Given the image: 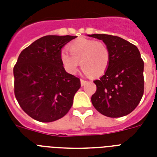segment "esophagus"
<instances>
[{
  "label": "esophagus",
  "mask_w": 157,
  "mask_h": 157,
  "mask_svg": "<svg viewBox=\"0 0 157 157\" xmlns=\"http://www.w3.org/2000/svg\"><path fill=\"white\" fill-rule=\"evenodd\" d=\"M86 83H87V81H85V80H83V79H81V86H85V85H86Z\"/></svg>",
  "instance_id": "1"
}]
</instances>
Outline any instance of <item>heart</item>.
Masks as SVG:
<instances>
[{
    "label": "heart",
    "mask_w": 157,
    "mask_h": 157,
    "mask_svg": "<svg viewBox=\"0 0 157 157\" xmlns=\"http://www.w3.org/2000/svg\"><path fill=\"white\" fill-rule=\"evenodd\" d=\"M69 51H62L60 60L69 73H75L81 63L86 75L100 76L106 72L110 62L107 45L100 41L81 38L69 45Z\"/></svg>",
    "instance_id": "b5f03b06"
}]
</instances>
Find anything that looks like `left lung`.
Returning a JSON list of instances; mask_svg holds the SVG:
<instances>
[{"label": "left lung", "mask_w": 157, "mask_h": 157, "mask_svg": "<svg viewBox=\"0 0 157 157\" xmlns=\"http://www.w3.org/2000/svg\"><path fill=\"white\" fill-rule=\"evenodd\" d=\"M88 36L103 40L110 52L107 71L94 81L97 90L91 97L92 104L106 117L116 118L129 114L144 94V63L139 49L116 36Z\"/></svg>", "instance_id": "8db88e82"}]
</instances>
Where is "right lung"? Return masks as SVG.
<instances>
[{
    "instance_id": "1",
    "label": "right lung",
    "mask_w": 157,
    "mask_h": 157,
    "mask_svg": "<svg viewBox=\"0 0 157 157\" xmlns=\"http://www.w3.org/2000/svg\"><path fill=\"white\" fill-rule=\"evenodd\" d=\"M76 36H45L20 53L13 67L14 94L24 112L40 122H52L68 112L80 79L67 73L62 48Z\"/></svg>"
}]
</instances>
